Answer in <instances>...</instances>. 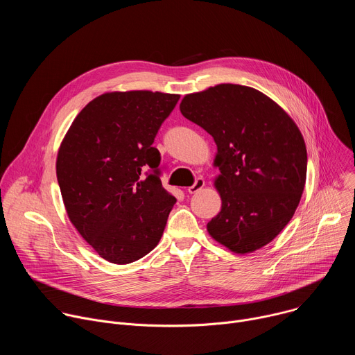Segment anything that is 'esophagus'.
Returning a JSON list of instances; mask_svg holds the SVG:
<instances>
[{"label": "esophagus", "instance_id": "1", "mask_svg": "<svg viewBox=\"0 0 355 355\" xmlns=\"http://www.w3.org/2000/svg\"><path fill=\"white\" fill-rule=\"evenodd\" d=\"M204 187H205V180L199 177V178L195 180L193 185H191V187L188 188V192H189V193H196L198 191H200Z\"/></svg>", "mask_w": 355, "mask_h": 355}]
</instances>
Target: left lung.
I'll return each instance as SVG.
<instances>
[{"label":"left lung","mask_w":355,"mask_h":355,"mask_svg":"<svg viewBox=\"0 0 355 355\" xmlns=\"http://www.w3.org/2000/svg\"><path fill=\"white\" fill-rule=\"evenodd\" d=\"M180 111L218 146L222 209L209 234L239 254L268 244L292 219L306 182V146L296 123L271 98L239 84L188 94Z\"/></svg>","instance_id":"obj_1"}]
</instances>
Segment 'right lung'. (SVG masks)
Returning a JSON list of instances; mask_svg holds the SVG:
<instances>
[{"mask_svg": "<svg viewBox=\"0 0 355 355\" xmlns=\"http://www.w3.org/2000/svg\"><path fill=\"white\" fill-rule=\"evenodd\" d=\"M178 94L107 92L73 121L56 162L70 222L104 260L133 263L153 250L177 202L162 185L153 147Z\"/></svg>", "mask_w": 355, "mask_h": 355, "instance_id": "obj_1", "label": "right lung"}]
</instances>
